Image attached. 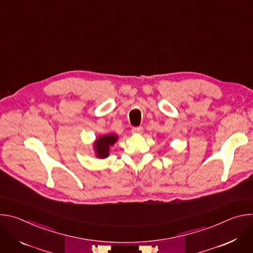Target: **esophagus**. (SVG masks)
<instances>
[{
	"instance_id": "obj_1",
	"label": "esophagus",
	"mask_w": 253,
	"mask_h": 253,
	"mask_svg": "<svg viewBox=\"0 0 253 253\" xmlns=\"http://www.w3.org/2000/svg\"><path fill=\"white\" fill-rule=\"evenodd\" d=\"M131 131L133 134H141L143 132V127H134Z\"/></svg>"
}]
</instances>
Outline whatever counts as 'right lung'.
Wrapping results in <instances>:
<instances>
[{"instance_id": "1", "label": "right lung", "mask_w": 253, "mask_h": 253, "mask_svg": "<svg viewBox=\"0 0 253 253\" xmlns=\"http://www.w3.org/2000/svg\"><path fill=\"white\" fill-rule=\"evenodd\" d=\"M118 136L116 134H106L96 139L94 142V149L98 158H106L109 156L110 147L113 146L117 141Z\"/></svg>"}]
</instances>
